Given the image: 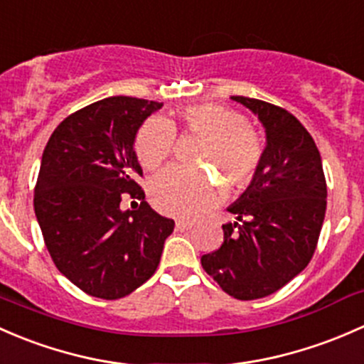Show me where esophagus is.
Wrapping results in <instances>:
<instances>
[{
  "instance_id": "obj_1",
  "label": "esophagus",
  "mask_w": 364,
  "mask_h": 364,
  "mask_svg": "<svg viewBox=\"0 0 364 364\" xmlns=\"http://www.w3.org/2000/svg\"><path fill=\"white\" fill-rule=\"evenodd\" d=\"M194 224L191 223V220H183V219H178L177 223H175V228H177V231H187V230H191V228H193Z\"/></svg>"
}]
</instances>
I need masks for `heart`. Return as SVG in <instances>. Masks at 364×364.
<instances>
[{"label":"heart","mask_w":364,"mask_h":364,"mask_svg":"<svg viewBox=\"0 0 364 364\" xmlns=\"http://www.w3.org/2000/svg\"><path fill=\"white\" fill-rule=\"evenodd\" d=\"M181 121L187 131L207 134L201 157L217 164L237 186L249 182L263 156L259 136L238 112L215 103H201L183 108ZM177 133L170 121L154 117L136 134L138 161L145 170H156L171 156ZM223 183L205 173L170 166L151 182V200L161 212L177 217H198L223 198Z\"/></svg>","instance_id":"obj_1"}]
</instances>
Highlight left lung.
<instances>
[{
    "label": "left lung",
    "mask_w": 364,
    "mask_h": 364,
    "mask_svg": "<svg viewBox=\"0 0 364 364\" xmlns=\"http://www.w3.org/2000/svg\"><path fill=\"white\" fill-rule=\"evenodd\" d=\"M264 127L266 145L249 187L228 207L224 242L201 266L237 299L273 294L305 269L326 213V178L316 141L301 122L266 101L231 96Z\"/></svg>",
    "instance_id": "1"
}]
</instances>
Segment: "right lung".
<instances>
[{
	"mask_svg": "<svg viewBox=\"0 0 364 364\" xmlns=\"http://www.w3.org/2000/svg\"><path fill=\"white\" fill-rule=\"evenodd\" d=\"M163 103L112 96L66 117L52 133L35 187V213L59 272L84 293L119 299L154 275L173 219L138 186L134 138ZM142 200L122 210L124 193Z\"/></svg>",
	"mask_w": 364,
	"mask_h": 364,
	"instance_id": "obj_1",
	"label": "right lung"
}]
</instances>
